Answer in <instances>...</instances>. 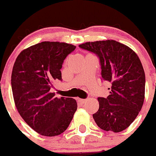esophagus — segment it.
<instances>
[{
    "label": "esophagus",
    "mask_w": 156,
    "mask_h": 156,
    "mask_svg": "<svg viewBox=\"0 0 156 156\" xmlns=\"http://www.w3.org/2000/svg\"><path fill=\"white\" fill-rule=\"evenodd\" d=\"M78 101H79V102H80L81 104H84V103L86 101V99H82V98H79Z\"/></svg>",
    "instance_id": "34e87169"
}]
</instances>
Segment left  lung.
Instances as JSON below:
<instances>
[{"mask_svg":"<svg viewBox=\"0 0 156 156\" xmlns=\"http://www.w3.org/2000/svg\"><path fill=\"white\" fill-rule=\"evenodd\" d=\"M79 46L98 55L102 80L112 85L107 98H98L99 108L92 115L95 123L103 130H124L136 119L145 98L146 77L138 55L115 40L89 41Z\"/></svg>","mask_w":156,"mask_h":156,"instance_id":"left-lung-1","label":"left lung"}]
</instances>
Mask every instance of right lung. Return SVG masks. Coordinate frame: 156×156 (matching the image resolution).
Masks as SVG:
<instances>
[{
	"mask_svg": "<svg viewBox=\"0 0 156 156\" xmlns=\"http://www.w3.org/2000/svg\"><path fill=\"white\" fill-rule=\"evenodd\" d=\"M75 48L68 43L42 41L23 50L13 64L15 105L26 124L42 136L64 133L77 109L75 99L58 98L50 92L54 80H61L63 62Z\"/></svg>",
	"mask_w": 156,
	"mask_h": 156,
	"instance_id": "1",
	"label": "right lung"
}]
</instances>
